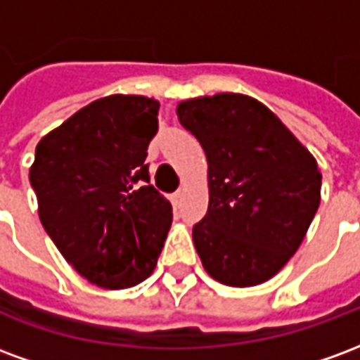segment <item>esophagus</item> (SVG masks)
I'll return each instance as SVG.
<instances>
[{"label":"esophagus","mask_w":360,"mask_h":360,"mask_svg":"<svg viewBox=\"0 0 360 360\" xmlns=\"http://www.w3.org/2000/svg\"><path fill=\"white\" fill-rule=\"evenodd\" d=\"M172 202H173V206H175V208H179L181 202H183V191H177V193H173Z\"/></svg>","instance_id":"obj_1"}]
</instances>
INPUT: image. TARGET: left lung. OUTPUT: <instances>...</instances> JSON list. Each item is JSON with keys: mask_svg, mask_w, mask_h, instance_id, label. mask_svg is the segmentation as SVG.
I'll use <instances>...</instances> for the list:
<instances>
[{"mask_svg": "<svg viewBox=\"0 0 360 360\" xmlns=\"http://www.w3.org/2000/svg\"><path fill=\"white\" fill-rule=\"evenodd\" d=\"M177 117L208 160L210 202L193 227L204 270L231 287L264 283L297 252L316 214V160L250 96L185 100Z\"/></svg>", "mask_w": 360, "mask_h": 360, "instance_id": "1", "label": "left lung"}]
</instances>
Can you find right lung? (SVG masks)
Wrapping results in <instances>:
<instances>
[{
	"mask_svg": "<svg viewBox=\"0 0 360 360\" xmlns=\"http://www.w3.org/2000/svg\"><path fill=\"white\" fill-rule=\"evenodd\" d=\"M154 98L113 94L84 105L38 142L30 185L46 233L69 264L103 289L154 271L172 204L148 185Z\"/></svg>",
	"mask_w": 360,
	"mask_h": 360,
	"instance_id": "obj_1",
	"label": "right lung"
}]
</instances>
